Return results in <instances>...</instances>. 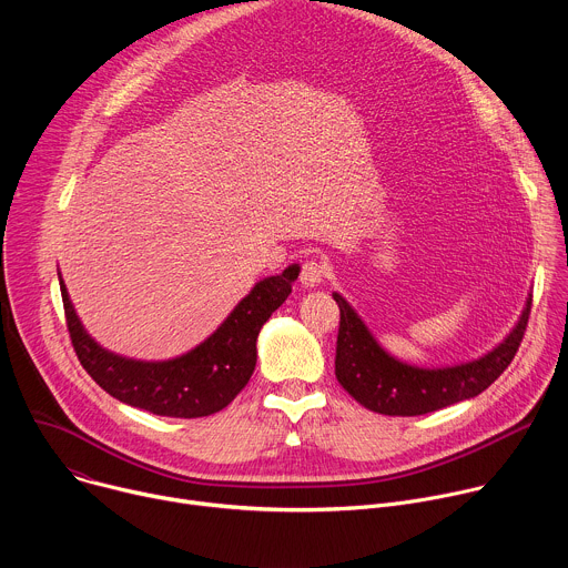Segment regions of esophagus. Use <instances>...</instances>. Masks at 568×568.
Listing matches in <instances>:
<instances>
[{
  "label": "esophagus",
  "instance_id": "obj_1",
  "mask_svg": "<svg viewBox=\"0 0 568 568\" xmlns=\"http://www.w3.org/2000/svg\"><path fill=\"white\" fill-rule=\"evenodd\" d=\"M323 276H326V265H323L321 261H305V265L301 267V276H298V281H301V285L303 287H318L321 285V281H323Z\"/></svg>",
  "mask_w": 568,
  "mask_h": 568
}]
</instances>
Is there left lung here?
<instances>
[{
	"label": "left lung",
	"instance_id": "8db88e82",
	"mask_svg": "<svg viewBox=\"0 0 568 568\" xmlns=\"http://www.w3.org/2000/svg\"><path fill=\"white\" fill-rule=\"evenodd\" d=\"M333 298L342 312L335 375L362 407L384 416H423L483 393L513 362L532 303L528 294L515 328L493 351L454 366L427 368L393 357L339 292Z\"/></svg>",
	"mask_w": 568,
	"mask_h": 568
}]
</instances>
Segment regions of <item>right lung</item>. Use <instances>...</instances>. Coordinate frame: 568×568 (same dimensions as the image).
Here are the masks:
<instances>
[{"instance_id": "1", "label": "right lung", "mask_w": 568, "mask_h": 568, "mask_svg": "<svg viewBox=\"0 0 568 568\" xmlns=\"http://www.w3.org/2000/svg\"><path fill=\"white\" fill-rule=\"evenodd\" d=\"M298 272L294 263L258 281L213 335L189 353L161 362L123 357L103 348L80 323L60 272L58 281L73 351L103 390L154 416L204 418L222 412L250 382L258 357V333L292 294Z\"/></svg>"}]
</instances>
